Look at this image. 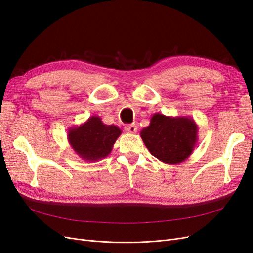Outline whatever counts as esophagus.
<instances>
[{
  "instance_id": "esophagus-1",
  "label": "esophagus",
  "mask_w": 253,
  "mask_h": 253,
  "mask_svg": "<svg viewBox=\"0 0 253 253\" xmlns=\"http://www.w3.org/2000/svg\"><path fill=\"white\" fill-rule=\"evenodd\" d=\"M125 129H126V132L128 134H135V133H137V129L138 128H137L136 125H128L125 127Z\"/></svg>"
}]
</instances>
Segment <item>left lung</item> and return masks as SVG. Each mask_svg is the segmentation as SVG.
I'll list each match as a JSON object with an SVG mask.
<instances>
[{
	"instance_id": "obj_1",
	"label": "left lung",
	"mask_w": 253,
	"mask_h": 253,
	"mask_svg": "<svg viewBox=\"0 0 253 253\" xmlns=\"http://www.w3.org/2000/svg\"><path fill=\"white\" fill-rule=\"evenodd\" d=\"M198 127L189 116H166L155 113L140 136L151 154L169 165L180 164L192 154L198 140Z\"/></svg>"
}]
</instances>
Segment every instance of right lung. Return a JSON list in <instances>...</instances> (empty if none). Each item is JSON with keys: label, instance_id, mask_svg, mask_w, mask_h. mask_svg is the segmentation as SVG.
Instances as JSON below:
<instances>
[{"label": "right lung", "instance_id": "add662e5", "mask_svg": "<svg viewBox=\"0 0 253 253\" xmlns=\"http://www.w3.org/2000/svg\"><path fill=\"white\" fill-rule=\"evenodd\" d=\"M121 129L114 125H104L99 116H90L84 124L68 128L67 140L84 162H99L108 156Z\"/></svg>", "mask_w": 253, "mask_h": 253}]
</instances>
